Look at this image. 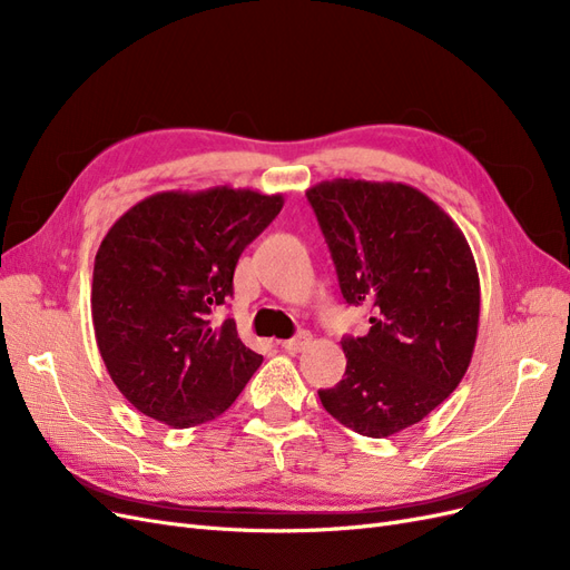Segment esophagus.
<instances>
[{"instance_id": "1", "label": "esophagus", "mask_w": 570, "mask_h": 570, "mask_svg": "<svg viewBox=\"0 0 570 570\" xmlns=\"http://www.w3.org/2000/svg\"><path fill=\"white\" fill-rule=\"evenodd\" d=\"M308 342H312V335H308L306 331H299L295 337L283 342V350L285 352H302L304 347H308Z\"/></svg>"}]
</instances>
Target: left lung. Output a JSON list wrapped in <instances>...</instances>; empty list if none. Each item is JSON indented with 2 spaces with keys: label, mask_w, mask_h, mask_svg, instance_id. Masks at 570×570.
Here are the masks:
<instances>
[{
  "label": "left lung",
  "mask_w": 570,
  "mask_h": 570,
  "mask_svg": "<svg viewBox=\"0 0 570 570\" xmlns=\"http://www.w3.org/2000/svg\"><path fill=\"white\" fill-rule=\"evenodd\" d=\"M342 297L366 304L364 337H342L347 371L323 409L366 438L423 421L469 371L480 318L473 252L421 189L354 178L306 189Z\"/></svg>",
  "instance_id": "obj_1"
}]
</instances>
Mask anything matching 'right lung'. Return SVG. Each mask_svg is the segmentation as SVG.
Returning a JSON list of instances; mask_svg holds the SVG:
<instances>
[{
  "mask_svg": "<svg viewBox=\"0 0 570 570\" xmlns=\"http://www.w3.org/2000/svg\"><path fill=\"white\" fill-rule=\"evenodd\" d=\"M283 195L228 185L157 193L101 239L92 273V323L120 394L170 428L218 419L264 356L233 318L212 308L233 295L239 254L281 214Z\"/></svg>",
  "mask_w": 570,
  "mask_h": 570,
  "instance_id": "right-lung-1",
  "label": "right lung"
}]
</instances>
